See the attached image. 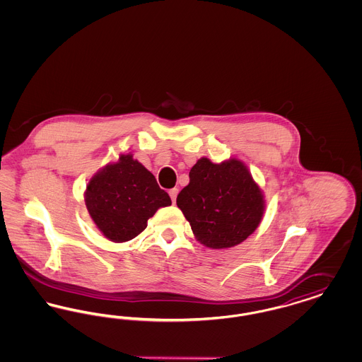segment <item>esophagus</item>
I'll return each mask as SVG.
<instances>
[{
	"instance_id": "1",
	"label": "esophagus",
	"mask_w": 362,
	"mask_h": 362,
	"mask_svg": "<svg viewBox=\"0 0 362 362\" xmlns=\"http://www.w3.org/2000/svg\"><path fill=\"white\" fill-rule=\"evenodd\" d=\"M177 192H179V189H170V197H171V199H173V204L176 202V197H177Z\"/></svg>"
}]
</instances>
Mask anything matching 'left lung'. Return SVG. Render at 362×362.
I'll list each match as a JSON object with an SVG mask.
<instances>
[{
	"label": "left lung",
	"instance_id": "obj_1",
	"mask_svg": "<svg viewBox=\"0 0 362 362\" xmlns=\"http://www.w3.org/2000/svg\"><path fill=\"white\" fill-rule=\"evenodd\" d=\"M189 176L176 205L197 240L209 248L224 250L255 232L263 218L264 195L243 161L232 157L216 164L201 157Z\"/></svg>",
	"mask_w": 362,
	"mask_h": 362
}]
</instances>
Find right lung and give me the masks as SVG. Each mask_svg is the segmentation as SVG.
<instances>
[{
    "label": "right lung",
    "mask_w": 362,
    "mask_h": 362,
    "mask_svg": "<svg viewBox=\"0 0 362 362\" xmlns=\"http://www.w3.org/2000/svg\"><path fill=\"white\" fill-rule=\"evenodd\" d=\"M92 221L108 240L124 243L138 236L170 195L160 189L153 173L132 153L119 156L95 173L84 192Z\"/></svg>",
    "instance_id": "1"
}]
</instances>
